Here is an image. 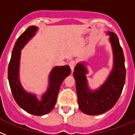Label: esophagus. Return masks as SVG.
Instances as JSON below:
<instances>
[{
  "label": "esophagus",
  "mask_w": 135,
  "mask_h": 135,
  "mask_svg": "<svg viewBox=\"0 0 135 135\" xmlns=\"http://www.w3.org/2000/svg\"><path fill=\"white\" fill-rule=\"evenodd\" d=\"M69 65H70V68H71V73H73L75 65H76V61H74V60H71V61L70 62V64H69Z\"/></svg>",
  "instance_id": "obj_1"
}]
</instances>
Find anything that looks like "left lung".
<instances>
[{
	"label": "left lung",
	"mask_w": 135,
	"mask_h": 135,
	"mask_svg": "<svg viewBox=\"0 0 135 135\" xmlns=\"http://www.w3.org/2000/svg\"><path fill=\"white\" fill-rule=\"evenodd\" d=\"M106 34L109 36L112 46L113 67L105 82L95 90L90 89L86 78L89 71L86 61L78 64L73 73L79 108L87 115H99L112 109L118 100L125 83L126 68L123 50L115 33L108 32Z\"/></svg>",
	"instance_id": "8db88e82"
}]
</instances>
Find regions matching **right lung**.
<instances>
[{
    "label": "right lung",
    "mask_w": 135,
    "mask_h": 135,
    "mask_svg": "<svg viewBox=\"0 0 135 135\" xmlns=\"http://www.w3.org/2000/svg\"><path fill=\"white\" fill-rule=\"evenodd\" d=\"M38 28L35 26H30L17 40L8 67V79L12 95L20 108L34 115H43L53 110L57 101L62 82L71 73L69 65L55 66L49 76L48 88L38 100L36 95L25 90L20 78V59L21 50L35 36Z\"/></svg>",
    "instance_id": "right-lung-1"
}]
</instances>
